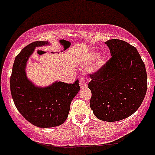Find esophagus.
Listing matches in <instances>:
<instances>
[{
  "instance_id": "1",
  "label": "esophagus",
  "mask_w": 155,
  "mask_h": 155,
  "mask_svg": "<svg viewBox=\"0 0 155 155\" xmlns=\"http://www.w3.org/2000/svg\"><path fill=\"white\" fill-rule=\"evenodd\" d=\"M79 85H80L81 87H87L85 79L84 77H81L80 80H79Z\"/></svg>"
}]
</instances>
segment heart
<instances>
[{
    "instance_id": "b5f03b06",
    "label": "heart",
    "mask_w": 155,
    "mask_h": 155,
    "mask_svg": "<svg viewBox=\"0 0 155 155\" xmlns=\"http://www.w3.org/2000/svg\"><path fill=\"white\" fill-rule=\"evenodd\" d=\"M93 57H98V54H96V53H95V54H93ZM104 63V58H100L99 59H98V61H97L96 62V68H99V67H101V65H102V64Z\"/></svg>"
}]
</instances>
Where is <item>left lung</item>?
I'll use <instances>...</instances> for the list:
<instances>
[{"label":"left lung","mask_w":155,"mask_h":155,"mask_svg":"<svg viewBox=\"0 0 155 155\" xmlns=\"http://www.w3.org/2000/svg\"><path fill=\"white\" fill-rule=\"evenodd\" d=\"M111 57L90 74V106L98 119L118 121L140 107L147 91L145 64L135 47L121 40L105 42Z\"/></svg>","instance_id":"left-lung-1"}]
</instances>
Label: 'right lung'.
Returning <instances> with one entry per match:
<instances>
[{
    "mask_svg": "<svg viewBox=\"0 0 155 155\" xmlns=\"http://www.w3.org/2000/svg\"><path fill=\"white\" fill-rule=\"evenodd\" d=\"M36 41L23 48L15 57L10 77V90L15 105L20 114L40 128L59 126L68 116L71 101L80 90L79 80L73 84L58 81L45 88L37 87L25 73L27 60L35 47L47 45Z\"/></svg>",
    "mask_w": 155,
    "mask_h": 155,
    "instance_id": "obj_1",
    "label": "right lung"
}]
</instances>
